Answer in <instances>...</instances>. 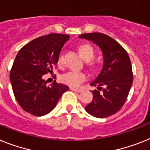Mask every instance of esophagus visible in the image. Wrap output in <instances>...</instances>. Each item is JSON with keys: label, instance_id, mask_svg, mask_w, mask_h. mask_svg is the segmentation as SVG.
Returning a JSON list of instances; mask_svg holds the SVG:
<instances>
[{"label": "esophagus", "instance_id": "34e87169", "mask_svg": "<svg viewBox=\"0 0 150 150\" xmlns=\"http://www.w3.org/2000/svg\"><path fill=\"white\" fill-rule=\"evenodd\" d=\"M70 89L72 91H77V92H81V90H82V88H70Z\"/></svg>", "mask_w": 150, "mask_h": 150}]
</instances>
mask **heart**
<instances>
[{
	"label": "heart",
	"mask_w": 150,
	"mask_h": 150,
	"mask_svg": "<svg viewBox=\"0 0 150 150\" xmlns=\"http://www.w3.org/2000/svg\"><path fill=\"white\" fill-rule=\"evenodd\" d=\"M79 52L85 61H91L94 58V50L89 44H83L79 47ZM64 62L63 53L61 52L58 57L57 62L59 65H62ZM87 79L85 73L79 71H69L60 76V80L65 85L71 87H78L82 84Z\"/></svg>",
	"instance_id": "1"
}]
</instances>
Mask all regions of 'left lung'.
Returning a JSON list of instances; mask_svg holds the SVG:
<instances>
[{
    "label": "left lung",
    "mask_w": 150,
    "mask_h": 150,
    "mask_svg": "<svg viewBox=\"0 0 150 150\" xmlns=\"http://www.w3.org/2000/svg\"><path fill=\"white\" fill-rule=\"evenodd\" d=\"M79 37L98 45L104 58L100 74L91 83L98 90L92 91L93 100L85 110L95 117H108L119 111L127 98L133 80L131 62L123 46L108 35L91 33Z\"/></svg>",
    "instance_id": "left-lung-1"
}]
</instances>
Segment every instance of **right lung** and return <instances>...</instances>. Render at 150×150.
I'll list each match as a JSON object with an SVG mask.
<instances>
[{"label":"right lung","instance_id":"right-lung-1","mask_svg":"<svg viewBox=\"0 0 150 150\" xmlns=\"http://www.w3.org/2000/svg\"><path fill=\"white\" fill-rule=\"evenodd\" d=\"M69 35L52 33L40 36L18 52L10 72L13 94L19 105L34 116L46 115L53 110L69 87L58 84L46 85L42 75L52 71Z\"/></svg>","mask_w":150,"mask_h":150}]
</instances>
